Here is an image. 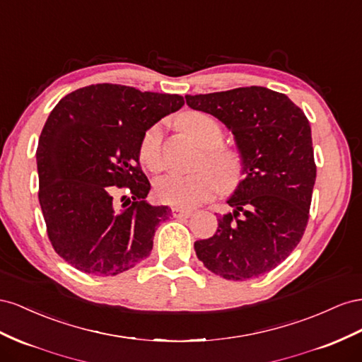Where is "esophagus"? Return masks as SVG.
<instances>
[{
  "label": "esophagus",
  "instance_id": "1",
  "mask_svg": "<svg viewBox=\"0 0 362 362\" xmlns=\"http://www.w3.org/2000/svg\"><path fill=\"white\" fill-rule=\"evenodd\" d=\"M171 212H173V215L175 216V218H180V216H191L192 215V211L182 209V208H173Z\"/></svg>",
  "mask_w": 362,
  "mask_h": 362
}]
</instances>
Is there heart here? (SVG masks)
<instances>
[{"label":"heart","instance_id":"obj_1","mask_svg":"<svg viewBox=\"0 0 362 362\" xmlns=\"http://www.w3.org/2000/svg\"><path fill=\"white\" fill-rule=\"evenodd\" d=\"M180 126L195 138L203 148L199 168L211 169L189 175H167L154 187L156 199L174 208L189 209L211 200L218 191V182L223 188H230L240 179L243 170L241 158L233 150L221 147L224 133L220 122L203 112H188L180 118ZM163 129L160 124H153L142 135L139 144V159L146 167L159 173L163 168L162 154Z\"/></svg>","mask_w":362,"mask_h":362}]
</instances>
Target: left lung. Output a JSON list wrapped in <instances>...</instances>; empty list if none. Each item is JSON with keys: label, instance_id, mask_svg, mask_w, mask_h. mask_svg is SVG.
<instances>
[{"label": "left lung", "instance_id": "obj_1", "mask_svg": "<svg viewBox=\"0 0 362 362\" xmlns=\"http://www.w3.org/2000/svg\"><path fill=\"white\" fill-rule=\"evenodd\" d=\"M185 98L233 133L244 174L227 200L233 212L218 216L214 236L194 243L195 253L229 281L268 273L300 243L309 220L317 175L309 121L285 94L262 86Z\"/></svg>", "mask_w": 362, "mask_h": 362}]
</instances>
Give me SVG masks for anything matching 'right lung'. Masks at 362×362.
I'll return each instance as SVG.
<instances>
[{
  "instance_id": "right-lung-1",
  "label": "right lung",
  "mask_w": 362,
  "mask_h": 362,
  "mask_svg": "<svg viewBox=\"0 0 362 362\" xmlns=\"http://www.w3.org/2000/svg\"><path fill=\"white\" fill-rule=\"evenodd\" d=\"M183 105L177 94L98 83L71 92L51 110L36 150L39 203L51 245L77 270L115 276L150 255L156 226L171 209L144 200L150 182L139 167V144ZM119 187L131 191L127 210L115 203Z\"/></svg>"
}]
</instances>
